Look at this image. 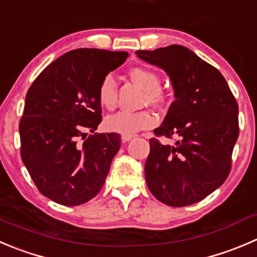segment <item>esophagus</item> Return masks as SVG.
Here are the masks:
<instances>
[{"instance_id": "esophagus-1", "label": "esophagus", "mask_w": 257, "mask_h": 257, "mask_svg": "<svg viewBox=\"0 0 257 257\" xmlns=\"http://www.w3.org/2000/svg\"><path fill=\"white\" fill-rule=\"evenodd\" d=\"M134 136H121V141H123V143H126V142H129L131 139H133Z\"/></svg>"}]
</instances>
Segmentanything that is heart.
<instances>
[{
    "label": "heart",
    "instance_id": "1",
    "mask_svg": "<svg viewBox=\"0 0 257 257\" xmlns=\"http://www.w3.org/2000/svg\"><path fill=\"white\" fill-rule=\"evenodd\" d=\"M129 76L134 83L141 85L146 90L144 105L161 106L164 103V94L161 89V78L154 71L144 68H133L129 71ZM96 98L103 108L111 110L116 104V81L113 75L108 74L101 79L96 90ZM157 124V118L152 111L141 110L118 111L104 119V128L111 133L121 136H133L138 132L149 129Z\"/></svg>",
    "mask_w": 257,
    "mask_h": 257
}]
</instances>
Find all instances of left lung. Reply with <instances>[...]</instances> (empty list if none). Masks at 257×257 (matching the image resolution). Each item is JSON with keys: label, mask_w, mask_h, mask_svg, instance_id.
<instances>
[{"label": "left lung", "mask_w": 257, "mask_h": 257, "mask_svg": "<svg viewBox=\"0 0 257 257\" xmlns=\"http://www.w3.org/2000/svg\"><path fill=\"white\" fill-rule=\"evenodd\" d=\"M139 59L163 69L174 90L171 104L154 134L174 146L149 141L146 181L152 195L172 207L193 205L227 178L238 138V105L222 74L181 45L137 51Z\"/></svg>", "instance_id": "1"}]
</instances>
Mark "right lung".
I'll return each instance as SVG.
<instances>
[{
    "instance_id": "1",
    "label": "right lung",
    "mask_w": 257,
    "mask_h": 257,
    "mask_svg": "<svg viewBox=\"0 0 257 257\" xmlns=\"http://www.w3.org/2000/svg\"><path fill=\"white\" fill-rule=\"evenodd\" d=\"M128 57L125 51L78 49L35 79L20 120L21 158L45 197L79 206L100 192L120 148L118 133H94L101 121L99 83Z\"/></svg>"
}]
</instances>
